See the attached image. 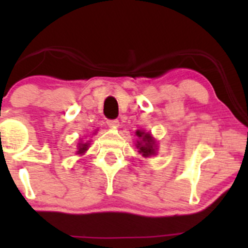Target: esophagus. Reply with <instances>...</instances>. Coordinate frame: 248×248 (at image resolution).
<instances>
[{
	"instance_id": "34e87169",
	"label": "esophagus",
	"mask_w": 248,
	"mask_h": 248,
	"mask_svg": "<svg viewBox=\"0 0 248 248\" xmlns=\"http://www.w3.org/2000/svg\"><path fill=\"white\" fill-rule=\"evenodd\" d=\"M119 120L117 119H114V120H108V121H107V124H108L109 127H111V128H116L117 126H119Z\"/></svg>"
}]
</instances>
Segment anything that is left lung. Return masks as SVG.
Here are the masks:
<instances>
[{
	"instance_id": "obj_1",
	"label": "left lung",
	"mask_w": 248,
	"mask_h": 248,
	"mask_svg": "<svg viewBox=\"0 0 248 248\" xmlns=\"http://www.w3.org/2000/svg\"><path fill=\"white\" fill-rule=\"evenodd\" d=\"M137 136L139 137L140 141L137 144V147L139 149L140 154H142V156L149 157L151 155L155 154V141L154 138L150 136L149 133H145V132H137Z\"/></svg>"
}]
</instances>
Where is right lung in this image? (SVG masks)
<instances>
[{"label": "right lung", "instance_id": "1", "mask_svg": "<svg viewBox=\"0 0 248 248\" xmlns=\"http://www.w3.org/2000/svg\"><path fill=\"white\" fill-rule=\"evenodd\" d=\"M87 146H89V144H80L79 146V151H78V154H82V152H85L87 150Z\"/></svg>", "mask_w": 248, "mask_h": 248}]
</instances>
